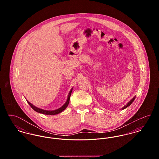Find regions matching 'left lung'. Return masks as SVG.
I'll list each match as a JSON object with an SVG mask.
<instances>
[{
    "mask_svg": "<svg viewBox=\"0 0 159 159\" xmlns=\"http://www.w3.org/2000/svg\"><path fill=\"white\" fill-rule=\"evenodd\" d=\"M135 98H136V96H135L133 98L131 99V100H130V101H129L128 102V104H127L126 105H125V106H124V107H123L121 108V110H124V109L126 108L127 107H128L129 106H130V105H131V104L134 102V101L135 100Z\"/></svg>",
    "mask_w": 159,
    "mask_h": 159,
    "instance_id": "1",
    "label": "left lung"
}]
</instances>
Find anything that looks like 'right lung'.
I'll return each mask as SVG.
<instances>
[{"label":"right lung","instance_id":"add662e5","mask_svg":"<svg viewBox=\"0 0 159 159\" xmlns=\"http://www.w3.org/2000/svg\"><path fill=\"white\" fill-rule=\"evenodd\" d=\"M73 88H72L71 89V90L69 92L68 97H67V101H66V102L64 103V104L63 106H61L59 108L56 109V110H43V109L38 108L37 107L33 105L31 103H30V102H29L27 100V101L28 104L30 105L31 107L35 111L38 112L39 113L43 114H46V115H56V114L60 113L62 111H63L67 108V107L68 106L69 102H70V96H71V92H72V91H73Z\"/></svg>","mask_w":159,"mask_h":159}]
</instances>
